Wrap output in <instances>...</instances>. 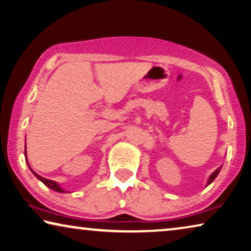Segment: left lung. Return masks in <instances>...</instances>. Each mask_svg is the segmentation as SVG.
Instances as JSON below:
<instances>
[{
    "instance_id": "obj_1",
    "label": "left lung",
    "mask_w": 251,
    "mask_h": 251,
    "mask_svg": "<svg viewBox=\"0 0 251 251\" xmlns=\"http://www.w3.org/2000/svg\"><path fill=\"white\" fill-rule=\"evenodd\" d=\"M220 170H221V166L220 168H218L216 171H214V172L211 174V176H210V177H209V180H208V183H206V185H209L210 183H212L213 182V180L214 178L217 177V176L219 174V172H220Z\"/></svg>"
}]
</instances>
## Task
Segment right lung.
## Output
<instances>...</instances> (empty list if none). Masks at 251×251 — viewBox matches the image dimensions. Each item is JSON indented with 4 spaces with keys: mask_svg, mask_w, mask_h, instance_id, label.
Listing matches in <instances>:
<instances>
[{
    "mask_svg": "<svg viewBox=\"0 0 251 251\" xmlns=\"http://www.w3.org/2000/svg\"><path fill=\"white\" fill-rule=\"evenodd\" d=\"M25 155H26V151H25ZM26 163H27V162H26ZM29 168H30V166H29ZM30 170L32 171V169H31V168H30ZM32 173L34 174L35 176H37V177L39 178L40 181H41V182L43 183V184L47 185L48 188H50L51 190L57 191V192H60V193H65V192H66V191H63V190L60 188V186L58 185V183H57V182H54V181H52V180H48V178H45V177L40 176L39 174H37V173L34 172V171H32Z\"/></svg>",
    "mask_w": 251,
    "mask_h": 251,
    "instance_id": "right-lung-1",
    "label": "right lung"
}]
</instances>
